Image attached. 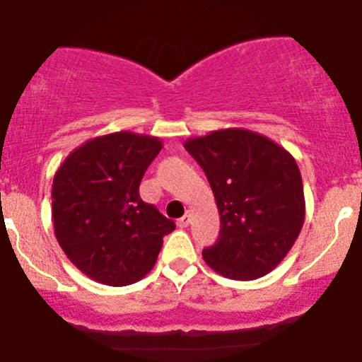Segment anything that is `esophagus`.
Returning a JSON list of instances; mask_svg holds the SVG:
<instances>
[{
    "label": "esophagus",
    "mask_w": 362,
    "mask_h": 362,
    "mask_svg": "<svg viewBox=\"0 0 362 362\" xmlns=\"http://www.w3.org/2000/svg\"><path fill=\"white\" fill-rule=\"evenodd\" d=\"M189 223H191V214H185L184 217H180V219L177 221V224H178V226H180V228H187Z\"/></svg>",
    "instance_id": "34e87169"
}]
</instances>
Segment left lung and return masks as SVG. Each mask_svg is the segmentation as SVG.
Instances as JSON below:
<instances>
[{
	"label": "left lung",
	"instance_id": "obj_1",
	"mask_svg": "<svg viewBox=\"0 0 362 362\" xmlns=\"http://www.w3.org/2000/svg\"><path fill=\"white\" fill-rule=\"evenodd\" d=\"M184 146L205 171L221 216L219 238L203 249L206 265L237 281L269 274L296 244L306 214L292 153L238 127L191 138Z\"/></svg>",
	"mask_w": 362,
	"mask_h": 362
}]
</instances>
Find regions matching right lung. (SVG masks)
<instances>
[{"label":"right lung","instance_id":"add662e5","mask_svg":"<svg viewBox=\"0 0 362 362\" xmlns=\"http://www.w3.org/2000/svg\"><path fill=\"white\" fill-rule=\"evenodd\" d=\"M159 138L120 131L88 139L52 180V223L66 258L93 281L127 286L153 269L163 237L175 230L139 196Z\"/></svg>","mask_w":362,"mask_h":362}]
</instances>
